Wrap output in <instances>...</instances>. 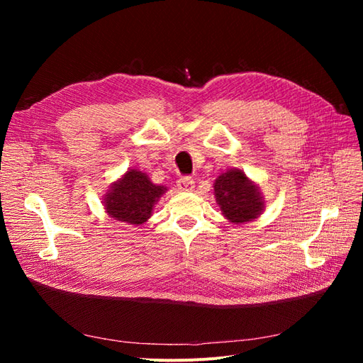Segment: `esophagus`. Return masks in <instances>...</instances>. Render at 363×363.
<instances>
[{
	"label": "esophagus",
	"mask_w": 363,
	"mask_h": 363,
	"mask_svg": "<svg viewBox=\"0 0 363 363\" xmlns=\"http://www.w3.org/2000/svg\"><path fill=\"white\" fill-rule=\"evenodd\" d=\"M177 188L183 192H191L195 188V182L191 177H182L177 180Z\"/></svg>",
	"instance_id": "1"
}]
</instances>
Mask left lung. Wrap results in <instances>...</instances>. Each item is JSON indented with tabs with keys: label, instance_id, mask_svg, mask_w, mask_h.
I'll use <instances>...</instances> for the list:
<instances>
[{
	"label": "left lung",
	"instance_id": "1",
	"mask_svg": "<svg viewBox=\"0 0 363 363\" xmlns=\"http://www.w3.org/2000/svg\"><path fill=\"white\" fill-rule=\"evenodd\" d=\"M216 203L232 224H244L260 216L265 208L259 186L240 169H228L213 183Z\"/></svg>",
	"mask_w": 363,
	"mask_h": 363
}]
</instances>
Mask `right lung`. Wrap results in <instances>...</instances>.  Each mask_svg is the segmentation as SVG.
I'll return each instance as SVG.
<instances>
[{
	"instance_id": "right-lung-1",
	"label": "right lung",
	"mask_w": 363,
	"mask_h": 363,
	"mask_svg": "<svg viewBox=\"0 0 363 363\" xmlns=\"http://www.w3.org/2000/svg\"><path fill=\"white\" fill-rule=\"evenodd\" d=\"M167 191V186L155 184L145 172L128 169L104 195V211L115 221L142 225Z\"/></svg>"
}]
</instances>
